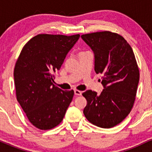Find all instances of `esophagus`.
<instances>
[{"mask_svg": "<svg viewBox=\"0 0 152 152\" xmlns=\"http://www.w3.org/2000/svg\"><path fill=\"white\" fill-rule=\"evenodd\" d=\"M74 94H75V95H76V96H81L82 94V92L80 91H78V90H75Z\"/></svg>", "mask_w": 152, "mask_h": 152, "instance_id": "34e87169", "label": "esophagus"}]
</instances>
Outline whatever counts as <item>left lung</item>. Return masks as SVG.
I'll return each instance as SVG.
<instances>
[{"label":"left lung","instance_id":"left-lung-1","mask_svg":"<svg viewBox=\"0 0 152 152\" xmlns=\"http://www.w3.org/2000/svg\"><path fill=\"white\" fill-rule=\"evenodd\" d=\"M94 55V70L102 74L100 94L87 90L83 114L101 128L109 129L129 114L137 94L139 71L132 47L121 36L109 31L81 36Z\"/></svg>","mask_w":152,"mask_h":152}]
</instances>
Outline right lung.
<instances>
[{"label": "right lung", "mask_w": 152, "mask_h": 152, "mask_svg": "<svg viewBox=\"0 0 152 152\" xmlns=\"http://www.w3.org/2000/svg\"><path fill=\"white\" fill-rule=\"evenodd\" d=\"M80 35L39 34L20 52L14 73L17 100L30 122L42 130L53 129L62 121L74 92L53 84L59 70Z\"/></svg>", "instance_id": "add662e5"}]
</instances>
